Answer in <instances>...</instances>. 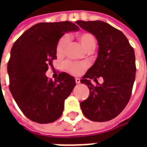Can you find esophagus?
I'll use <instances>...</instances> for the list:
<instances>
[{
  "instance_id": "esophagus-1",
  "label": "esophagus",
  "mask_w": 147,
  "mask_h": 147,
  "mask_svg": "<svg viewBox=\"0 0 147 147\" xmlns=\"http://www.w3.org/2000/svg\"><path fill=\"white\" fill-rule=\"evenodd\" d=\"M76 84H79V83H80V79H79V78H76Z\"/></svg>"
}]
</instances>
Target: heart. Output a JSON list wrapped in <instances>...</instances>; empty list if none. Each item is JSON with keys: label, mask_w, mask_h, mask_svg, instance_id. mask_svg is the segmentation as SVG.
<instances>
[{"label": "heart", "mask_w": 147, "mask_h": 147, "mask_svg": "<svg viewBox=\"0 0 147 147\" xmlns=\"http://www.w3.org/2000/svg\"><path fill=\"white\" fill-rule=\"evenodd\" d=\"M76 37L82 46L88 52L91 53L95 49L97 46V40L95 36L92 33L82 32L78 33L76 35ZM69 42V36L68 35L62 36L59 40L55 47V52L58 57H62L65 55ZM63 67L67 72L74 76H78L87 69L88 65L85 62H74L71 61H66L63 64Z\"/></svg>", "instance_id": "1"}]
</instances>
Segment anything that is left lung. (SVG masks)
Wrapping results in <instances>:
<instances>
[{
  "label": "left lung",
  "instance_id": "8db88e82",
  "mask_svg": "<svg viewBox=\"0 0 147 147\" xmlns=\"http://www.w3.org/2000/svg\"><path fill=\"white\" fill-rule=\"evenodd\" d=\"M78 26L95 36L99 45L96 61L81 82L88 86L90 94L80 103L91 121L104 122L116 117L127 105L136 76L134 50L121 30L100 20H78ZM102 77L99 84L97 78ZM90 79L96 82L92 85Z\"/></svg>",
  "mask_w": 147,
  "mask_h": 147
}]
</instances>
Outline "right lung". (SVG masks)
Here are the masks:
<instances>
[{
  "label": "right lung",
  "instance_id": "add662e5",
  "mask_svg": "<svg viewBox=\"0 0 147 147\" xmlns=\"http://www.w3.org/2000/svg\"><path fill=\"white\" fill-rule=\"evenodd\" d=\"M78 30L69 21L40 23L13 45L7 63L9 89L20 109L32 121L52 123L62 115L65 100L76 86L75 78L61 72L53 82L45 73L57 59L59 40L67 31Z\"/></svg>",
  "mask_w": 147,
  "mask_h": 147
}]
</instances>
